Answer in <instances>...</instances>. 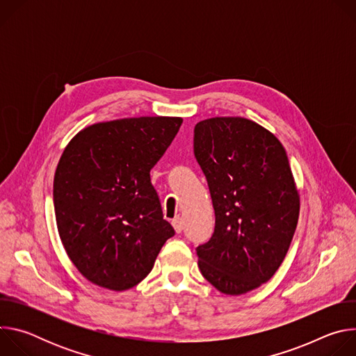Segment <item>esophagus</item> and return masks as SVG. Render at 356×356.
<instances>
[{"mask_svg": "<svg viewBox=\"0 0 356 356\" xmlns=\"http://www.w3.org/2000/svg\"><path fill=\"white\" fill-rule=\"evenodd\" d=\"M172 225H173V228H175V231H176L177 234H180V232L183 231V228H184L183 220H181L180 217H176V218L172 221Z\"/></svg>", "mask_w": 356, "mask_h": 356, "instance_id": "1", "label": "esophagus"}]
</instances>
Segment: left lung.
Instances as JSON below:
<instances>
[{
  "mask_svg": "<svg viewBox=\"0 0 356 356\" xmlns=\"http://www.w3.org/2000/svg\"><path fill=\"white\" fill-rule=\"evenodd\" d=\"M194 156L216 213L198 268L217 290L236 296L266 283L293 239L300 197L286 150L259 124L216 117L194 127Z\"/></svg>",
  "mask_w": 356,
  "mask_h": 356,
  "instance_id": "8db88e82",
  "label": "left lung"
}]
</instances>
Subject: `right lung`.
Returning a JSON list of instances; mask_svg holds the SVG:
<instances>
[{
	"mask_svg": "<svg viewBox=\"0 0 356 356\" xmlns=\"http://www.w3.org/2000/svg\"><path fill=\"white\" fill-rule=\"evenodd\" d=\"M181 122L179 117L98 122L66 146L54 180L56 224L70 261L91 283L115 291L136 286L175 235L150 169Z\"/></svg>",
	"mask_w": 356,
	"mask_h": 356,
	"instance_id": "right-lung-1",
	"label": "right lung"
}]
</instances>
